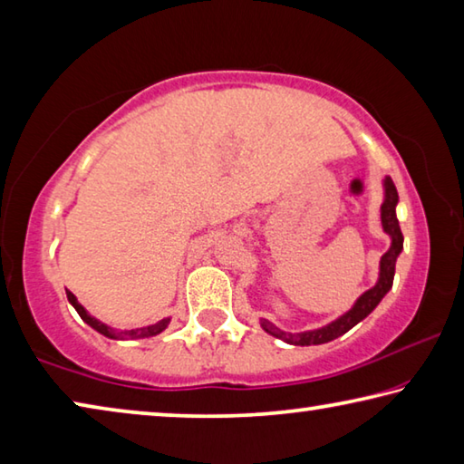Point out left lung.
Masks as SVG:
<instances>
[{"label": "left lung", "mask_w": 464, "mask_h": 464, "mask_svg": "<svg viewBox=\"0 0 464 464\" xmlns=\"http://www.w3.org/2000/svg\"><path fill=\"white\" fill-rule=\"evenodd\" d=\"M382 186H384V200L381 204V223H382L384 233L391 237V247L387 254L381 257V272H379V280H376V285L372 288H368L348 313H343L342 317H337L335 321L327 324L325 327L311 329V332H303V334H288V332H282V329H278L274 324H270V321L262 319L264 332H268L270 335L278 337V340L286 342V343H293V345L327 343V342L335 340V337L343 335L345 332H350L352 327L360 324V321L371 315V313L376 309V304L382 301V296L387 295L392 286L397 257L403 249V233H401V227H399L397 213H395L397 202H399L397 188H395V184H392L391 178H384Z\"/></svg>", "instance_id": "1"}]
</instances>
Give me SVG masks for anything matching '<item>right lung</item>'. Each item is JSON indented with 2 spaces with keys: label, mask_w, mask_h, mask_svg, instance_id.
Returning a JSON list of instances; mask_svg holds the SVG:
<instances>
[{
  "label": "right lung",
  "mask_w": 464,
  "mask_h": 464,
  "mask_svg": "<svg viewBox=\"0 0 464 464\" xmlns=\"http://www.w3.org/2000/svg\"><path fill=\"white\" fill-rule=\"evenodd\" d=\"M67 298H69V303H72L73 307H75V311L80 313V317L85 321V324H88L90 327L96 329V332H100L102 335L110 337V340H139V337H151V335L161 334L163 329H166V327H168V324H169V319H161V321H157V324H153V325L137 327V329H129V332H119V329L108 327L106 324H102V321H98L96 317H92L90 313L85 311L80 303H77L75 295H73V293H69V290H67Z\"/></svg>",
  "instance_id": "add662e5"
}]
</instances>
